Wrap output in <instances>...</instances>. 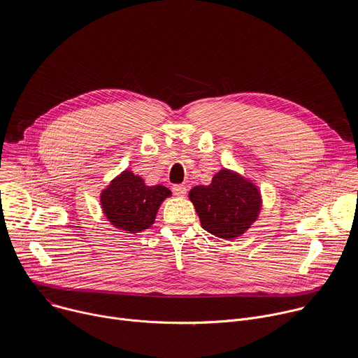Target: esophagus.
<instances>
[{"instance_id":"obj_1","label":"esophagus","mask_w":358,"mask_h":358,"mask_svg":"<svg viewBox=\"0 0 358 358\" xmlns=\"http://www.w3.org/2000/svg\"><path fill=\"white\" fill-rule=\"evenodd\" d=\"M173 191H174L176 196H178V197H184L185 194H187V187H185L184 184H177V185H174V187H173Z\"/></svg>"}]
</instances>
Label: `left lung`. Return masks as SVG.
Segmentation results:
<instances>
[{
    "label": "left lung",
    "mask_w": 358,
    "mask_h": 358,
    "mask_svg": "<svg viewBox=\"0 0 358 358\" xmlns=\"http://www.w3.org/2000/svg\"><path fill=\"white\" fill-rule=\"evenodd\" d=\"M188 197L203 229L224 240L243 236L263 208L262 191L254 181L230 169H221L208 185L192 187Z\"/></svg>",
    "instance_id": "8db88e82"
}]
</instances>
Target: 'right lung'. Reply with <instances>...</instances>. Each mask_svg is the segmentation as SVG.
Segmentation results:
<instances>
[{
    "label": "right lung",
    "mask_w": 358,
    "mask_h": 358,
    "mask_svg": "<svg viewBox=\"0 0 358 358\" xmlns=\"http://www.w3.org/2000/svg\"><path fill=\"white\" fill-rule=\"evenodd\" d=\"M171 191L164 185H147L144 178L124 170L101 191L100 203L107 220L127 234L141 233L154 224L155 215Z\"/></svg>",
    "instance_id": "add662e5"
}]
</instances>
